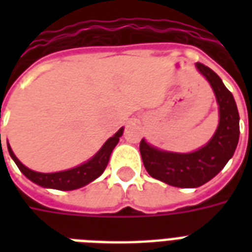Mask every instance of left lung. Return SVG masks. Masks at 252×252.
I'll return each mask as SVG.
<instances>
[{
  "instance_id": "left-lung-1",
  "label": "left lung",
  "mask_w": 252,
  "mask_h": 252,
  "mask_svg": "<svg viewBox=\"0 0 252 252\" xmlns=\"http://www.w3.org/2000/svg\"><path fill=\"white\" fill-rule=\"evenodd\" d=\"M197 70L211 85L219 105V126L211 140L191 153L166 151L144 139L140 154L147 173L175 188H198L216 177L232 158L239 142V112L232 93L221 78L202 63H195Z\"/></svg>"
}]
</instances>
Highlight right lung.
<instances>
[{
    "label": "right lung",
    "mask_w": 252,
    "mask_h": 252,
    "mask_svg": "<svg viewBox=\"0 0 252 252\" xmlns=\"http://www.w3.org/2000/svg\"><path fill=\"white\" fill-rule=\"evenodd\" d=\"M124 132V128H120L116 132L115 135L109 137L104 146L99 148L95 155L86 160L85 163L75 166L72 169L63 170V171H57V173H39V171H33V170L28 169L27 166L20 162L17 157L14 155L12 148L8 143V151L10 158L13 159L14 163L17 164L20 171L32 181L33 184L47 189H57V190H75L86 186L94 180H97L99 175L104 173V170L108 166L109 162L110 154L115 150L117 143L120 140L121 135ZM1 136V135H0Z\"/></svg>",
    "instance_id": "obj_1"
}]
</instances>
